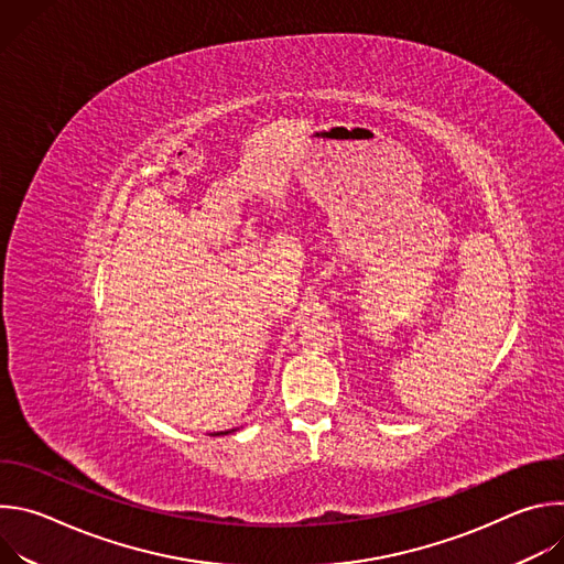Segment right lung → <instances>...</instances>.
Wrapping results in <instances>:
<instances>
[{
    "instance_id": "right-lung-1",
    "label": "right lung",
    "mask_w": 564,
    "mask_h": 564,
    "mask_svg": "<svg viewBox=\"0 0 564 564\" xmlns=\"http://www.w3.org/2000/svg\"><path fill=\"white\" fill-rule=\"evenodd\" d=\"M227 433H234V431H220V433H214V435H227Z\"/></svg>"
}]
</instances>
